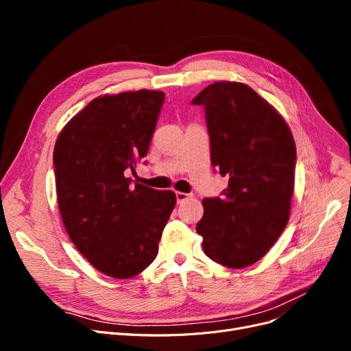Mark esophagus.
<instances>
[{
	"label": "esophagus",
	"mask_w": 351,
	"mask_h": 351,
	"mask_svg": "<svg viewBox=\"0 0 351 351\" xmlns=\"http://www.w3.org/2000/svg\"><path fill=\"white\" fill-rule=\"evenodd\" d=\"M193 196L191 193H183V192H176V200L178 204H183V202H186L188 199H192Z\"/></svg>",
	"instance_id": "obj_1"
}]
</instances>
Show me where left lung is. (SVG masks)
Returning a JSON list of instances; mask_svg holds the SVG:
<instances>
[{"label": "left lung", "mask_w": 351, "mask_h": 351, "mask_svg": "<svg viewBox=\"0 0 351 351\" xmlns=\"http://www.w3.org/2000/svg\"><path fill=\"white\" fill-rule=\"evenodd\" d=\"M192 104L205 106L212 165L229 178L222 197L202 200L196 230L212 261L243 269L289 222L296 143L283 117L246 84H210Z\"/></svg>", "instance_id": "8db88e82"}]
</instances>
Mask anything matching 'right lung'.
<instances>
[{"mask_svg": "<svg viewBox=\"0 0 351 351\" xmlns=\"http://www.w3.org/2000/svg\"><path fill=\"white\" fill-rule=\"evenodd\" d=\"M165 94L139 89L92 99L53 147L58 208L85 259L114 279H131L158 254L176 205L172 191L132 185L126 172L149 151Z\"/></svg>", "mask_w": 351, "mask_h": 351, "instance_id": "right-lung-1", "label": "right lung"}]
</instances>
